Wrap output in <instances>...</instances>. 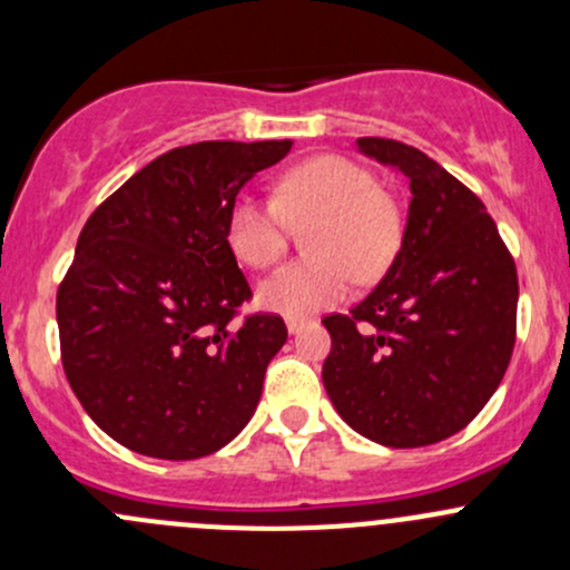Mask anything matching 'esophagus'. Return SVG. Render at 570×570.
<instances>
[{"label": "esophagus", "instance_id": "1", "mask_svg": "<svg viewBox=\"0 0 570 570\" xmlns=\"http://www.w3.org/2000/svg\"><path fill=\"white\" fill-rule=\"evenodd\" d=\"M303 327H306V320H286V331L292 333V336H297V333L303 331Z\"/></svg>", "mask_w": 570, "mask_h": 570}]
</instances>
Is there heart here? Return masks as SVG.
<instances>
[{
	"label": "heart",
	"mask_w": 570,
	"mask_h": 570,
	"mask_svg": "<svg viewBox=\"0 0 570 570\" xmlns=\"http://www.w3.org/2000/svg\"><path fill=\"white\" fill-rule=\"evenodd\" d=\"M314 258L281 267L258 286V303L303 320L347 297L353 275L381 278L402 243V212L370 168L344 157H314L286 170L273 200L243 195L228 209V248L243 264L267 269L284 256L289 223H312Z\"/></svg>",
	"instance_id": "b5f03b06"
}]
</instances>
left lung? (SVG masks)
I'll use <instances>...</instances> for the list:
<instances>
[{"instance_id": "obj_1", "label": "left lung", "mask_w": 570, "mask_h": 570, "mask_svg": "<svg viewBox=\"0 0 570 570\" xmlns=\"http://www.w3.org/2000/svg\"><path fill=\"white\" fill-rule=\"evenodd\" d=\"M364 157L411 181L405 232L381 284L331 314L322 383L338 416L383 446L463 430L502 383L519 278L482 200L419 148L358 137Z\"/></svg>"}]
</instances>
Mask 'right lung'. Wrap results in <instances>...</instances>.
Masks as SVG:
<instances>
[{
  "instance_id": "add662e5",
  "label": "right lung",
  "mask_w": 570,
  "mask_h": 570,
  "mask_svg": "<svg viewBox=\"0 0 570 570\" xmlns=\"http://www.w3.org/2000/svg\"><path fill=\"white\" fill-rule=\"evenodd\" d=\"M289 140L195 142L137 170L88 217L57 292L62 370L101 430L163 461L243 433L286 325L256 314L226 239L228 209Z\"/></svg>"
}]
</instances>
